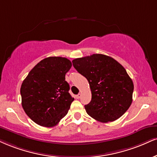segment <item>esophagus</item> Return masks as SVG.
<instances>
[{"mask_svg": "<svg viewBox=\"0 0 157 157\" xmlns=\"http://www.w3.org/2000/svg\"><path fill=\"white\" fill-rule=\"evenodd\" d=\"M80 97H81V94H78L77 95L75 96V98H76V99H80Z\"/></svg>", "mask_w": 157, "mask_h": 157, "instance_id": "34e87169", "label": "esophagus"}]
</instances>
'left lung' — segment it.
<instances>
[{
	"label": "left lung",
	"instance_id": "1",
	"mask_svg": "<svg viewBox=\"0 0 157 157\" xmlns=\"http://www.w3.org/2000/svg\"><path fill=\"white\" fill-rule=\"evenodd\" d=\"M72 63L89 82L91 101L85 109L90 117L107 123L126 113L132 102L134 85L121 64L102 54L76 58Z\"/></svg>",
	"mask_w": 157,
	"mask_h": 157
}]
</instances>
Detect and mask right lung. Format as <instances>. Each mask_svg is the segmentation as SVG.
Here are the masks:
<instances>
[{"mask_svg": "<svg viewBox=\"0 0 157 157\" xmlns=\"http://www.w3.org/2000/svg\"><path fill=\"white\" fill-rule=\"evenodd\" d=\"M71 67L69 59L48 57L28 73L20 88L22 106L39 125L52 127L67 114L74 101L65 75Z\"/></svg>", "mask_w": 157, "mask_h": 157, "instance_id": "obj_1", "label": "right lung"}]
</instances>
